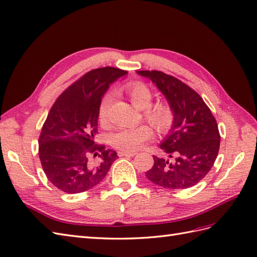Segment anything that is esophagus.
I'll return each mask as SVG.
<instances>
[{"mask_svg":"<svg viewBox=\"0 0 257 257\" xmlns=\"http://www.w3.org/2000/svg\"><path fill=\"white\" fill-rule=\"evenodd\" d=\"M135 155H136V152H123V151H119V152H118V156L120 157H130Z\"/></svg>","mask_w":257,"mask_h":257,"instance_id":"34e87169","label":"esophagus"}]
</instances>
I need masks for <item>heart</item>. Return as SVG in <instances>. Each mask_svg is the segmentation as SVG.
Here are the masks:
<instances>
[{"instance_id": "1", "label": "heart", "mask_w": 257, "mask_h": 257, "mask_svg": "<svg viewBox=\"0 0 257 257\" xmlns=\"http://www.w3.org/2000/svg\"><path fill=\"white\" fill-rule=\"evenodd\" d=\"M126 92L137 108L144 109V117L159 130H164L169 127L172 122V114L164 105H154L153 93L148 85L140 82L130 83L126 87ZM111 102V94H105L98 105L97 118L98 121L105 124L107 121L108 107ZM153 130L148 124L133 128H119L109 136V143L111 147L123 152H134L142 147V144L152 139Z\"/></svg>"}]
</instances>
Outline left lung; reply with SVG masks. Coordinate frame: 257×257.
I'll use <instances>...</instances> for the list:
<instances>
[{
  "mask_svg": "<svg viewBox=\"0 0 257 257\" xmlns=\"http://www.w3.org/2000/svg\"><path fill=\"white\" fill-rule=\"evenodd\" d=\"M138 75L152 81L165 96L174 119L160 148L169 159L153 156L154 165L146 173L155 185L168 189L195 186L213 167L220 136L212 111L194 90L179 79L157 70Z\"/></svg>",
  "mask_w": 257,
  "mask_h": 257,
  "instance_id": "obj_1",
  "label": "left lung"
}]
</instances>
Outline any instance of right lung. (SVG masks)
Returning <instances> with one entry per match:
<instances>
[{"label":"right lung","instance_id":"1","mask_svg":"<svg viewBox=\"0 0 257 257\" xmlns=\"http://www.w3.org/2000/svg\"><path fill=\"white\" fill-rule=\"evenodd\" d=\"M128 72L103 67L87 72L58 96L39 138V157L48 179L75 194L98 185L117 159L115 151L94 142L97 110L109 84ZM97 155L100 161L91 160Z\"/></svg>","mask_w":257,"mask_h":257}]
</instances>
